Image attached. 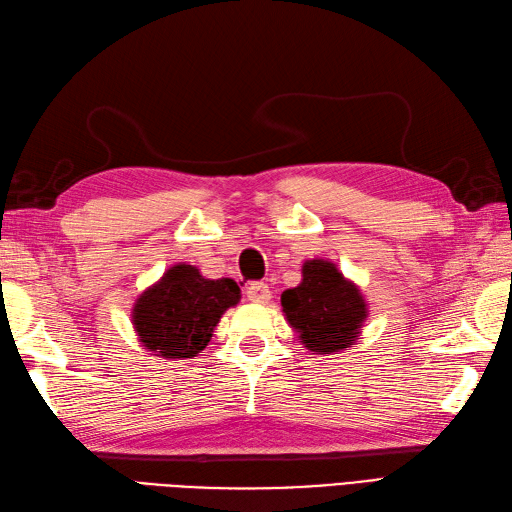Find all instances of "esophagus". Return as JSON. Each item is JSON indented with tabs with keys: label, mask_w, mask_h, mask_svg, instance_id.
<instances>
[{
	"label": "esophagus",
	"mask_w": 512,
	"mask_h": 512,
	"mask_svg": "<svg viewBox=\"0 0 512 512\" xmlns=\"http://www.w3.org/2000/svg\"><path fill=\"white\" fill-rule=\"evenodd\" d=\"M247 299L254 301V303H267L271 299V288L265 282H252L247 286Z\"/></svg>",
	"instance_id": "obj_1"
}]
</instances>
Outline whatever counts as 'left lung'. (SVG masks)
I'll list each match as a JSON object with an SVG mask.
<instances>
[{
  "instance_id": "obj_1",
  "label": "left lung",
  "mask_w": 512,
  "mask_h": 512,
  "mask_svg": "<svg viewBox=\"0 0 512 512\" xmlns=\"http://www.w3.org/2000/svg\"><path fill=\"white\" fill-rule=\"evenodd\" d=\"M299 286L282 293V310L303 347L319 355L349 349L368 316L359 288L334 262L314 258L301 269Z\"/></svg>"
}]
</instances>
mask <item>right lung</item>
Returning <instances> with one entry per match:
<instances>
[{
  "label": "right lung",
  "mask_w": 512,
  "mask_h": 512,
  "mask_svg": "<svg viewBox=\"0 0 512 512\" xmlns=\"http://www.w3.org/2000/svg\"><path fill=\"white\" fill-rule=\"evenodd\" d=\"M239 299L241 288L234 280H206L198 267L178 262L137 297L135 334L148 351L165 359L196 357L211 342L222 314Z\"/></svg>",
  "instance_id": "obj_1"
}]
</instances>
